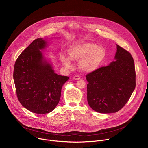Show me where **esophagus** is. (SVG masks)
<instances>
[{
    "instance_id": "34e87169",
    "label": "esophagus",
    "mask_w": 148,
    "mask_h": 148,
    "mask_svg": "<svg viewBox=\"0 0 148 148\" xmlns=\"http://www.w3.org/2000/svg\"><path fill=\"white\" fill-rule=\"evenodd\" d=\"M81 78V77L79 76V75H74L73 77V79H75V80H78Z\"/></svg>"
}]
</instances>
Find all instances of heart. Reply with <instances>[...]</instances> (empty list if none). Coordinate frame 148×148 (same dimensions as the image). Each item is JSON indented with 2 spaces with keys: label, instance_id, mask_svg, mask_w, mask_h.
Returning a JSON list of instances; mask_svg holds the SVG:
<instances>
[{
  "label": "heart",
  "instance_id": "obj_1",
  "mask_svg": "<svg viewBox=\"0 0 148 148\" xmlns=\"http://www.w3.org/2000/svg\"><path fill=\"white\" fill-rule=\"evenodd\" d=\"M69 54L74 61H80L81 69L86 72H90L97 69L102 63L105 57V49L91 43H84L71 47ZM61 60L66 67H72L71 61L68 57L62 55Z\"/></svg>",
  "mask_w": 148,
  "mask_h": 148
}]
</instances>
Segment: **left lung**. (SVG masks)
<instances>
[{
    "mask_svg": "<svg viewBox=\"0 0 148 148\" xmlns=\"http://www.w3.org/2000/svg\"><path fill=\"white\" fill-rule=\"evenodd\" d=\"M115 61L87 74V101L103 114L116 112L130 99L136 86V73L131 53L116 45Z\"/></svg>",
    "mask_w": 148,
    "mask_h": 148,
    "instance_id": "8db88e82",
    "label": "left lung"
}]
</instances>
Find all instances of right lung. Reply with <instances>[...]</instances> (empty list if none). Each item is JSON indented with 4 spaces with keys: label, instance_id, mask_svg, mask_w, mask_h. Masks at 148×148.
<instances>
[{
    "label": "right lung",
    "instance_id": "1",
    "mask_svg": "<svg viewBox=\"0 0 148 148\" xmlns=\"http://www.w3.org/2000/svg\"><path fill=\"white\" fill-rule=\"evenodd\" d=\"M43 38H37L17 58L13 79L17 98L25 108L39 114H48L58 103L62 87L69 79L54 73L45 61L40 50L46 46Z\"/></svg>",
    "mask_w": 148,
    "mask_h": 148
}]
</instances>
